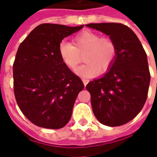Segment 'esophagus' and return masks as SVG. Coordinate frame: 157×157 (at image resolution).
Listing matches in <instances>:
<instances>
[{"mask_svg": "<svg viewBox=\"0 0 157 157\" xmlns=\"http://www.w3.org/2000/svg\"><path fill=\"white\" fill-rule=\"evenodd\" d=\"M82 81H83V83H84V85H85V86H86V85H87V83L89 82V80H88V79H86V78H82Z\"/></svg>", "mask_w": 157, "mask_h": 157, "instance_id": "1", "label": "esophagus"}]
</instances>
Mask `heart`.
I'll use <instances>...</instances> for the list:
<instances>
[{
    "label": "heart",
    "instance_id": "heart-1",
    "mask_svg": "<svg viewBox=\"0 0 157 157\" xmlns=\"http://www.w3.org/2000/svg\"><path fill=\"white\" fill-rule=\"evenodd\" d=\"M72 43L60 42L58 53L62 61L71 69H75L85 54L86 63L77 70V73L82 77L95 76L100 70L105 72L116 59L117 48L108 36H100V34L85 30L72 37Z\"/></svg>",
    "mask_w": 157,
    "mask_h": 157
}]
</instances>
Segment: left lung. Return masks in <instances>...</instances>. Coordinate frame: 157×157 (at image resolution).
I'll list each match as a JSON object with an SVG mask.
<instances>
[{
	"label": "left lung",
	"mask_w": 157,
	"mask_h": 157,
	"mask_svg": "<svg viewBox=\"0 0 157 157\" xmlns=\"http://www.w3.org/2000/svg\"><path fill=\"white\" fill-rule=\"evenodd\" d=\"M86 26L108 35L117 48L111 68L86 86L91 94L93 112L100 123L121 126L136 117L147 100L150 82L147 54L136 34L124 24L103 22Z\"/></svg>",
	"instance_id": "1"
}]
</instances>
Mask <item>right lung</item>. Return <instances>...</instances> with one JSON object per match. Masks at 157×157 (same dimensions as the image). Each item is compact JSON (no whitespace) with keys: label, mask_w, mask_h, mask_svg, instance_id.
<instances>
[{"label":"right lung","mask_w":157,"mask_h":157,"mask_svg":"<svg viewBox=\"0 0 157 157\" xmlns=\"http://www.w3.org/2000/svg\"><path fill=\"white\" fill-rule=\"evenodd\" d=\"M83 27L40 24L17 50L13 64L15 100L25 117L38 127L58 129L71 119L85 86L62 61L58 44Z\"/></svg>","instance_id":"add662e5"}]
</instances>
